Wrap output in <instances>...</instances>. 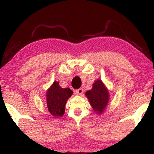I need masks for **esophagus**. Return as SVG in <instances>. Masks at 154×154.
Masks as SVG:
<instances>
[{"instance_id": "34e87169", "label": "esophagus", "mask_w": 154, "mask_h": 154, "mask_svg": "<svg viewBox=\"0 0 154 154\" xmlns=\"http://www.w3.org/2000/svg\"><path fill=\"white\" fill-rule=\"evenodd\" d=\"M83 90L82 89V88H79V89L75 90V93L79 94V95H81V94H83Z\"/></svg>"}]
</instances>
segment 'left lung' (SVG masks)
I'll use <instances>...</instances> for the list:
<instances>
[{
	"label": "left lung",
	"mask_w": 154,
	"mask_h": 154,
	"mask_svg": "<svg viewBox=\"0 0 154 154\" xmlns=\"http://www.w3.org/2000/svg\"><path fill=\"white\" fill-rule=\"evenodd\" d=\"M85 95L97 113L101 114L104 112L109 103V94L108 90L101 80L94 81L92 88L85 92Z\"/></svg>",
	"instance_id": "1"
}]
</instances>
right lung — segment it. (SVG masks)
<instances>
[{
    "mask_svg": "<svg viewBox=\"0 0 154 154\" xmlns=\"http://www.w3.org/2000/svg\"><path fill=\"white\" fill-rule=\"evenodd\" d=\"M72 94L73 91L70 88H61L59 82L54 81L46 93L49 112L55 117L62 116L64 113L66 103Z\"/></svg>",
    "mask_w": 154,
    "mask_h": 154,
    "instance_id": "1",
    "label": "right lung"
}]
</instances>
